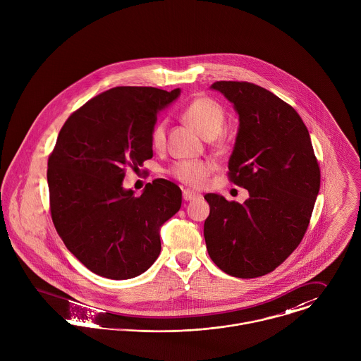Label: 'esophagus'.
Listing matches in <instances>:
<instances>
[{"instance_id":"obj_1","label":"esophagus","mask_w":361,"mask_h":361,"mask_svg":"<svg viewBox=\"0 0 361 361\" xmlns=\"http://www.w3.org/2000/svg\"><path fill=\"white\" fill-rule=\"evenodd\" d=\"M198 195H200V194H197V192L192 191V190H184V191H183V198H184V200H195Z\"/></svg>"}]
</instances>
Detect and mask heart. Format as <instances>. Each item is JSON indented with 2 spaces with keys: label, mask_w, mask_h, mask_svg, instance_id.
Returning a JSON list of instances; mask_svg holds the SVG:
<instances>
[{
  "label": "heart",
  "mask_w": 361,
  "mask_h": 361,
  "mask_svg": "<svg viewBox=\"0 0 361 361\" xmlns=\"http://www.w3.org/2000/svg\"><path fill=\"white\" fill-rule=\"evenodd\" d=\"M181 118L190 126H192L203 138L212 140L221 131L226 121V114L217 101L209 97H200L192 99L183 109ZM151 144L158 151H161L166 147L164 121L157 123L155 127L152 128ZM213 170H214V164L210 161H203V159L180 161H176L169 169V174L190 187L200 188L206 184Z\"/></svg>",
  "instance_id": "1"
}]
</instances>
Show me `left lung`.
I'll list each match as a JSON object with an SVG mask.
<instances>
[{
    "mask_svg": "<svg viewBox=\"0 0 361 361\" xmlns=\"http://www.w3.org/2000/svg\"><path fill=\"white\" fill-rule=\"evenodd\" d=\"M240 115L228 180L246 188L243 203L206 194V249L214 264L238 279L276 270L302 242L320 190V166L298 112L247 81H216Z\"/></svg>",
    "mask_w": 361,
    "mask_h": 361,
    "instance_id": "1",
    "label": "left lung"
}]
</instances>
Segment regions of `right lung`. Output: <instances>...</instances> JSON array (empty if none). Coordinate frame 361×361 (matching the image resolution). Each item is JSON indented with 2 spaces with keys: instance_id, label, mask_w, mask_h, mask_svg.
Masks as SVG:
<instances>
[{
  "instance_id": "1",
  "label": "right lung",
  "mask_w": 361,
  "mask_h": 361,
  "mask_svg": "<svg viewBox=\"0 0 361 361\" xmlns=\"http://www.w3.org/2000/svg\"><path fill=\"white\" fill-rule=\"evenodd\" d=\"M180 90L115 87L75 111L48 158L51 219L66 247L92 273L127 280L161 253L159 228L181 207V190L157 178L140 197L124 190L126 169L154 157L158 111Z\"/></svg>"
}]
</instances>
